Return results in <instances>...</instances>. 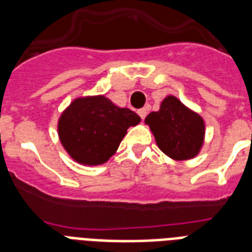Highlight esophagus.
Returning a JSON list of instances; mask_svg holds the SVG:
<instances>
[{
  "instance_id": "1",
  "label": "esophagus",
  "mask_w": 252,
  "mask_h": 252,
  "mask_svg": "<svg viewBox=\"0 0 252 252\" xmlns=\"http://www.w3.org/2000/svg\"><path fill=\"white\" fill-rule=\"evenodd\" d=\"M137 114L140 115V118L144 120V119L146 118V115H148V110H146V108H141V110L137 111Z\"/></svg>"
}]
</instances>
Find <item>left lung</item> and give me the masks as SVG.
<instances>
[{"mask_svg": "<svg viewBox=\"0 0 252 252\" xmlns=\"http://www.w3.org/2000/svg\"><path fill=\"white\" fill-rule=\"evenodd\" d=\"M158 148L174 161H187L200 153L205 138V122L174 95H167L159 110L145 118Z\"/></svg>", "mask_w": 252, "mask_h": 252, "instance_id": "8db88e82", "label": "left lung"}]
</instances>
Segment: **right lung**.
<instances>
[{
	"label": "right lung",
	"instance_id": "1",
	"mask_svg": "<svg viewBox=\"0 0 252 252\" xmlns=\"http://www.w3.org/2000/svg\"><path fill=\"white\" fill-rule=\"evenodd\" d=\"M140 122L136 112L118 107L106 95H87L73 99L61 112L57 133L72 159L98 166L116 153L128 128Z\"/></svg>",
	"mask_w": 252,
	"mask_h": 252
}]
</instances>
